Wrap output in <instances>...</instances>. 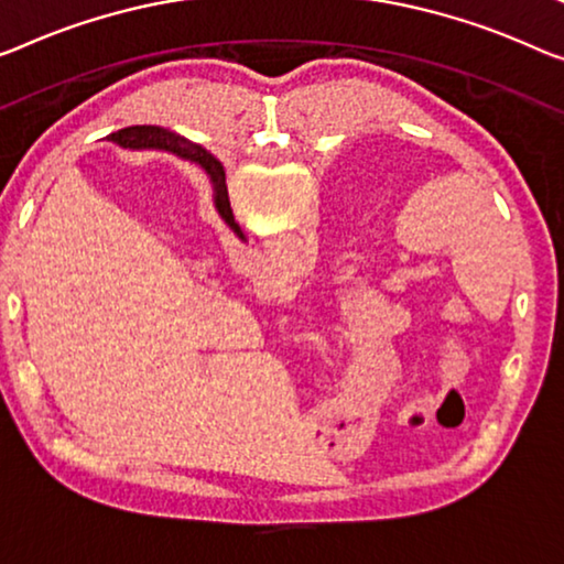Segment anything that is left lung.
<instances>
[{
  "instance_id": "left-lung-1",
  "label": "left lung",
  "mask_w": 564,
  "mask_h": 564,
  "mask_svg": "<svg viewBox=\"0 0 564 564\" xmlns=\"http://www.w3.org/2000/svg\"><path fill=\"white\" fill-rule=\"evenodd\" d=\"M223 187H225V172H223V166H220V192H223Z\"/></svg>"
}]
</instances>
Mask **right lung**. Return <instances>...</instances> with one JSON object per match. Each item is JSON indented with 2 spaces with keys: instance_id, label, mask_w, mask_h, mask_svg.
I'll use <instances>...</instances> for the list:
<instances>
[{
  "instance_id": "1",
  "label": "right lung",
  "mask_w": 564,
  "mask_h": 564,
  "mask_svg": "<svg viewBox=\"0 0 564 564\" xmlns=\"http://www.w3.org/2000/svg\"><path fill=\"white\" fill-rule=\"evenodd\" d=\"M113 141L119 147H159V149H170L176 151V154L184 159H192L199 166H205L207 174L213 176L215 189H217V209H220L223 220L230 225V228L240 235V228L232 220V209H230V199H228V187H223L220 192V162L213 154H207L205 149L192 144V141L174 137V133L156 129V126H131V129H121L119 133H113Z\"/></svg>"
}]
</instances>
